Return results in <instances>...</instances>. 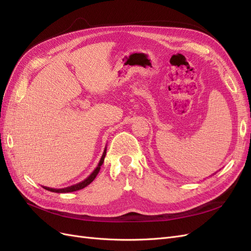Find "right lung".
Here are the masks:
<instances>
[{
    "label": "right lung",
    "mask_w": 251,
    "mask_h": 251,
    "mask_svg": "<svg viewBox=\"0 0 251 251\" xmlns=\"http://www.w3.org/2000/svg\"><path fill=\"white\" fill-rule=\"evenodd\" d=\"M105 153H107V147L104 148V151L102 153V156L100 158V162H98V165L96 166V169L91 173V175L89 177H87L85 180H82L81 182H79V183H76L74 185H71V186H68V187H65V188H51V187H47V186H43L45 189H47V191L49 192H52V193H71V192H75V191H79V189H82L85 188L86 186H88L91 182H92L96 176L97 174L100 173V166L102 165L103 161H104V157H105Z\"/></svg>",
    "instance_id": "1"
}]
</instances>
